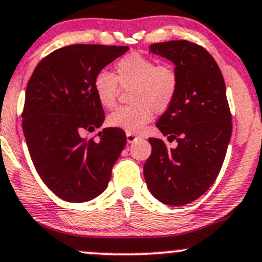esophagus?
<instances>
[{
  "label": "esophagus",
  "mask_w": 262,
  "mask_h": 262,
  "mask_svg": "<svg viewBox=\"0 0 262 262\" xmlns=\"http://www.w3.org/2000/svg\"><path fill=\"white\" fill-rule=\"evenodd\" d=\"M137 139H139V137L134 136V134L132 133H126V142H128V143H134Z\"/></svg>",
  "instance_id": "obj_1"
}]
</instances>
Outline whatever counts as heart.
<instances>
[{
    "label": "heart",
    "instance_id": "1",
    "mask_svg": "<svg viewBox=\"0 0 262 262\" xmlns=\"http://www.w3.org/2000/svg\"><path fill=\"white\" fill-rule=\"evenodd\" d=\"M115 76L100 71L94 78L97 101L106 109L115 105L121 89H132L129 100L133 105L120 106L107 115L110 128L126 133H139L152 120L153 114L163 113L172 105L179 92L178 71L167 63L157 64L155 59L141 53H130L115 64Z\"/></svg>",
    "mask_w": 262,
    "mask_h": 262
}]
</instances>
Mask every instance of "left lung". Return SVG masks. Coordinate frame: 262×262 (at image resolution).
<instances>
[{
	"mask_svg": "<svg viewBox=\"0 0 262 262\" xmlns=\"http://www.w3.org/2000/svg\"><path fill=\"white\" fill-rule=\"evenodd\" d=\"M149 52L171 60L178 71V96L156 124L178 147L167 149L162 139H148L152 153L143 173L156 199L179 207L196 200L215 181L231 141L232 116L221 70L203 47L171 40L152 44Z\"/></svg>",
	"mask_w": 262,
	"mask_h": 262,
	"instance_id": "left-lung-1",
	"label": "left lung"
}]
</instances>
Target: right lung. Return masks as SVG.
I'll return each instance as SVG.
<instances>
[{
    "label": "right lung",
    "instance_id": "1",
    "mask_svg": "<svg viewBox=\"0 0 262 262\" xmlns=\"http://www.w3.org/2000/svg\"><path fill=\"white\" fill-rule=\"evenodd\" d=\"M128 49L63 47L36 66L26 86L23 130L30 157L44 184L66 202L99 196L125 146L120 129H102L97 142L83 138V133L100 128L105 120L94 91L95 76Z\"/></svg>",
    "mask_w": 262,
    "mask_h": 262
}]
</instances>
